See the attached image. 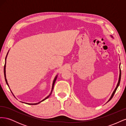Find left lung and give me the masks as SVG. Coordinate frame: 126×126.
I'll return each mask as SVG.
<instances>
[{"mask_svg":"<svg viewBox=\"0 0 126 126\" xmlns=\"http://www.w3.org/2000/svg\"><path fill=\"white\" fill-rule=\"evenodd\" d=\"M120 79H121V69H120V75H119V81H118V84H117V87H116V89H115V90H114L113 93V94H112V96H111V97H110V99L109 100V101H110V100L112 98L113 96H114V94H115V93H116V90H117V88L118 87V86H119V84H120Z\"/></svg>","mask_w":126,"mask_h":126,"instance_id":"8db88e82","label":"left lung"}]
</instances>
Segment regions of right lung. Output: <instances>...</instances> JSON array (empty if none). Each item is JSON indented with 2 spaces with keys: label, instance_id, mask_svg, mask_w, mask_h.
I'll list each match as a JSON object with an SVG mask.
<instances>
[{
  "label": "right lung",
  "instance_id": "obj_1",
  "mask_svg": "<svg viewBox=\"0 0 126 126\" xmlns=\"http://www.w3.org/2000/svg\"><path fill=\"white\" fill-rule=\"evenodd\" d=\"M8 53H7V56H6V59H5V60H6V57H7V55H8ZM6 62H5V65H4V75H5V80H6V83L7 84V85L8 86V82H7V79H6V70H5V69H6ZM56 79H57V76L56 77H55V79H54V81H53V83H52V90H51V93L48 96H47L46 98H45L44 100H42L41 101H43L44 100H46V99H47L49 96H50L51 95V93H52V89H53V88H54V84H55V81H56ZM8 87H9V86H8ZM41 101H40V102H38V103H36V104H28V103H25V104H28V105H37V104H39L40 102H41Z\"/></svg>",
  "mask_w": 126,
  "mask_h": 126
}]
</instances>
